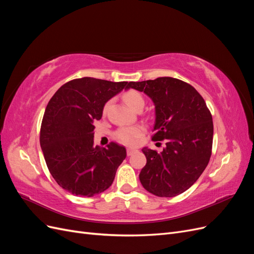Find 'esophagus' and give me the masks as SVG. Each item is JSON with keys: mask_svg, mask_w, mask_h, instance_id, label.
Segmentation results:
<instances>
[{"mask_svg": "<svg viewBox=\"0 0 254 254\" xmlns=\"http://www.w3.org/2000/svg\"><path fill=\"white\" fill-rule=\"evenodd\" d=\"M137 150L134 149V148H127V155L128 156H131L133 155V153H135Z\"/></svg>", "mask_w": 254, "mask_h": 254, "instance_id": "34e87169", "label": "esophagus"}]
</instances>
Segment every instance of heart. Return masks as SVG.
<instances>
[{
	"mask_svg": "<svg viewBox=\"0 0 254 254\" xmlns=\"http://www.w3.org/2000/svg\"><path fill=\"white\" fill-rule=\"evenodd\" d=\"M123 99L126 103V105L129 107L130 109L135 110L137 107H144V98L140 92L134 91V90H129L125 92L124 95H123ZM107 107L108 105H106L105 110H107ZM144 131V129L141 126H130V127H122L117 130L115 132V137L117 139L124 143V144H133L135 141L139 139V137L142 135Z\"/></svg>",
	"mask_w": 254,
	"mask_h": 254,
	"instance_id": "1",
	"label": "heart"
}]
</instances>
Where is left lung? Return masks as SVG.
Returning <instances> with one entry per match:
<instances>
[{
	"label": "left lung",
	"mask_w": 254,
	"mask_h": 254,
	"mask_svg": "<svg viewBox=\"0 0 254 254\" xmlns=\"http://www.w3.org/2000/svg\"><path fill=\"white\" fill-rule=\"evenodd\" d=\"M155 105L153 141H166L161 152L144 147L146 165L140 173L142 186L159 197H175L189 190L209 163L213 121L204 99L190 84L173 77L130 81Z\"/></svg>",
	"instance_id": "8db88e82"
}]
</instances>
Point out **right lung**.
<instances>
[{
  "mask_svg": "<svg viewBox=\"0 0 254 254\" xmlns=\"http://www.w3.org/2000/svg\"><path fill=\"white\" fill-rule=\"evenodd\" d=\"M91 77L60 87L45 109L40 145L53 178L71 194L93 197L112 184L126 148L117 143L94 146V121L101 120L106 103L127 88Z\"/></svg>",
  "mask_w": 254,
  "mask_h": 254,
  "instance_id": "right-lung-1",
  "label": "right lung"
}]
</instances>
